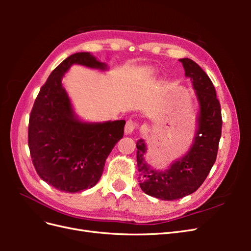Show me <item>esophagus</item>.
Returning <instances> with one entry per match:
<instances>
[{
    "instance_id": "1",
    "label": "esophagus",
    "mask_w": 251,
    "mask_h": 251,
    "mask_svg": "<svg viewBox=\"0 0 251 251\" xmlns=\"http://www.w3.org/2000/svg\"><path fill=\"white\" fill-rule=\"evenodd\" d=\"M136 126H137V124L134 123V121H132V120H128V121H126V126H125V133H126V135H130V134H132V133H133V131L135 130Z\"/></svg>"
}]
</instances>
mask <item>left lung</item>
Here are the masks:
<instances>
[{
    "label": "left lung",
    "mask_w": 251,
    "mask_h": 251,
    "mask_svg": "<svg viewBox=\"0 0 251 251\" xmlns=\"http://www.w3.org/2000/svg\"><path fill=\"white\" fill-rule=\"evenodd\" d=\"M179 60L185 76L191 79L199 105L193 143L183 156L164 170L155 169L146 161L148 148L144 139L136 143L141 189L149 196L165 201L183 198L202 185L216 161L222 132L221 105L210 78L191 58Z\"/></svg>",
    "instance_id": "1"
}]
</instances>
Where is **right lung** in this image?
Segmentation results:
<instances>
[{
  "label": "right lung",
  "mask_w": 251,
  "mask_h": 251,
  "mask_svg": "<svg viewBox=\"0 0 251 251\" xmlns=\"http://www.w3.org/2000/svg\"><path fill=\"white\" fill-rule=\"evenodd\" d=\"M73 65L107 71L90 52L67 57L51 72L29 117L28 146L36 173L65 193H77L100 181L105 160L124 137L125 120L92 123L75 113L63 77Z\"/></svg>",
  "instance_id": "add662e5"
}]
</instances>
